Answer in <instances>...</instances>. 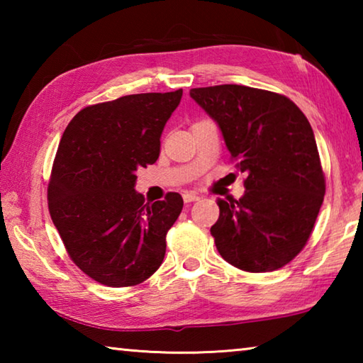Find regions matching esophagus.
Wrapping results in <instances>:
<instances>
[{
    "label": "esophagus",
    "instance_id": "34e87169",
    "mask_svg": "<svg viewBox=\"0 0 363 363\" xmlns=\"http://www.w3.org/2000/svg\"><path fill=\"white\" fill-rule=\"evenodd\" d=\"M182 199H184V201H186V203H190V201H196L200 199L199 195L196 194H192V192H184L182 194Z\"/></svg>",
    "mask_w": 363,
    "mask_h": 363
}]
</instances>
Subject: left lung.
Segmentation results:
<instances>
[{
	"instance_id": "1",
	"label": "left lung",
	"mask_w": 363,
	"mask_h": 363,
	"mask_svg": "<svg viewBox=\"0 0 363 363\" xmlns=\"http://www.w3.org/2000/svg\"><path fill=\"white\" fill-rule=\"evenodd\" d=\"M247 173L238 200H218L211 235L219 255L247 272L284 267L309 238L325 195L311 123L288 97L242 84L190 89Z\"/></svg>"
}]
</instances>
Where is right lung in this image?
Listing matches in <instances>:
<instances>
[{
    "instance_id": "right-lung-1",
    "label": "right lung",
    "mask_w": 363,
    "mask_h": 363,
    "mask_svg": "<svg viewBox=\"0 0 363 363\" xmlns=\"http://www.w3.org/2000/svg\"><path fill=\"white\" fill-rule=\"evenodd\" d=\"M182 89L96 104L65 128L48 189L49 213L72 261L102 285L143 284L162 266L182 196L145 203L136 171L157 162Z\"/></svg>"
}]
</instances>
